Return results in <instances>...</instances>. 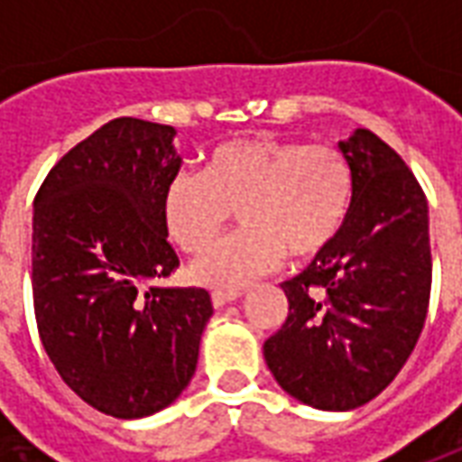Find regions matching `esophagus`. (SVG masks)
<instances>
[{"instance_id": "obj_1", "label": "esophagus", "mask_w": 462, "mask_h": 462, "mask_svg": "<svg viewBox=\"0 0 462 462\" xmlns=\"http://www.w3.org/2000/svg\"><path fill=\"white\" fill-rule=\"evenodd\" d=\"M210 297H212V307H215V310H220V307H225V304H230V301L240 300L242 291H237V290H215Z\"/></svg>"}]
</instances>
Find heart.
Listing matches in <instances>:
<instances>
[{"label":"heart","instance_id":"b5f03b06","mask_svg":"<svg viewBox=\"0 0 462 462\" xmlns=\"http://www.w3.org/2000/svg\"><path fill=\"white\" fill-rule=\"evenodd\" d=\"M354 192V168L337 145L235 138L208 151L200 175L168 178L161 220L185 254H201L237 209L243 230L188 272L202 287L237 290L277 270L287 252L310 260L329 250L346 227Z\"/></svg>","mask_w":462,"mask_h":462}]
</instances>
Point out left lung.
<instances>
[{
  "mask_svg": "<svg viewBox=\"0 0 462 462\" xmlns=\"http://www.w3.org/2000/svg\"><path fill=\"white\" fill-rule=\"evenodd\" d=\"M339 148L356 178L346 227L284 282L290 317L264 361L290 396L321 411L376 398L416 346L430 300L428 202L403 158L358 128Z\"/></svg>",
  "mask_w": 462,
  "mask_h": 462,
  "instance_id": "8db88e82",
  "label": "left lung"
}]
</instances>
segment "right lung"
Returning <instances> with one entry per match:
<instances>
[{
    "mask_svg": "<svg viewBox=\"0 0 462 462\" xmlns=\"http://www.w3.org/2000/svg\"><path fill=\"white\" fill-rule=\"evenodd\" d=\"M175 128L114 118L49 171L34 198L32 294L64 383L114 418L171 406L190 383L210 294L158 287L180 264L161 192L180 171Z\"/></svg>",
    "mask_w": 462,
    "mask_h": 462,
    "instance_id": "obj_1",
    "label": "right lung"
}]
</instances>
